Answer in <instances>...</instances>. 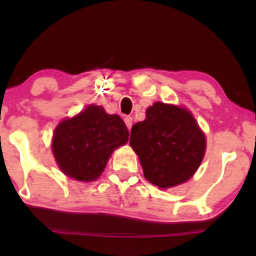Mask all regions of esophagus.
I'll use <instances>...</instances> for the list:
<instances>
[{"label": "esophagus", "instance_id": "34e87169", "mask_svg": "<svg viewBox=\"0 0 256 256\" xmlns=\"http://www.w3.org/2000/svg\"><path fill=\"white\" fill-rule=\"evenodd\" d=\"M124 122H125L126 126H128V130H130V128H132V116H125Z\"/></svg>", "mask_w": 256, "mask_h": 256}]
</instances>
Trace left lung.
<instances>
[{"label":"left lung","mask_w":256,"mask_h":256,"mask_svg":"<svg viewBox=\"0 0 256 256\" xmlns=\"http://www.w3.org/2000/svg\"><path fill=\"white\" fill-rule=\"evenodd\" d=\"M130 146L142 165L146 180L172 188L194 176L206 152V137L189 110L155 102L146 120L131 128Z\"/></svg>","instance_id":"obj_1"}]
</instances>
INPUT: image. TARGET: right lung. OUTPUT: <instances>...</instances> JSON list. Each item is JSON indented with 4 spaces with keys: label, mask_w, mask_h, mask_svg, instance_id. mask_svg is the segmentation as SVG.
<instances>
[{
    "label": "right lung",
    "mask_w": 256,
    "mask_h": 256,
    "mask_svg": "<svg viewBox=\"0 0 256 256\" xmlns=\"http://www.w3.org/2000/svg\"><path fill=\"white\" fill-rule=\"evenodd\" d=\"M128 140V128L119 116L107 114L101 106L90 104L56 126L52 149L64 174L92 182L104 172L114 149Z\"/></svg>",
    "instance_id": "obj_1"
}]
</instances>
